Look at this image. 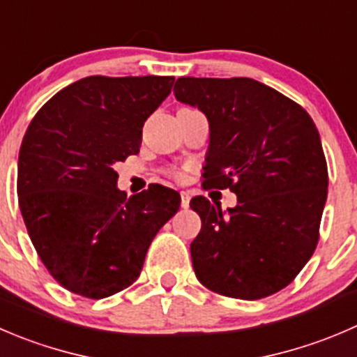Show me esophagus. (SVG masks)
<instances>
[{"instance_id":"1","label":"esophagus","mask_w":357,"mask_h":357,"mask_svg":"<svg viewBox=\"0 0 357 357\" xmlns=\"http://www.w3.org/2000/svg\"><path fill=\"white\" fill-rule=\"evenodd\" d=\"M181 195V207L183 209H188L190 206V193L188 192H181L179 193Z\"/></svg>"}]
</instances>
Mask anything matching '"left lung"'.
I'll return each instance as SVG.
<instances>
[{"label":"left lung","instance_id":"8db88e82","mask_svg":"<svg viewBox=\"0 0 357 357\" xmlns=\"http://www.w3.org/2000/svg\"><path fill=\"white\" fill-rule=\"evenodd\" d=\"M209 122L204 186L230 188L221 211L193 197L202 228L190 244L197 279L214 293L259 300L298 275L319 238L328 167L319 132L295 101L252 78H193L174 85Z\"/></svg>","mask_w":357,"mask_h":357}]
</instances>
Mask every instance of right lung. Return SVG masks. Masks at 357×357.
<instances>
[{
  "label": "right lung",
  "mask_w": 357,
  "mask_h": 357,
  "mask_svg": "<svg viewBox=\"0 0 357 357\" xmlns=\"http://www.w3.org/2000/svg\"><path fill=\"white\" fill-rule=\"evenodd\" d=\"M172 76H89L54 96L20 144L19 195L27 234L52 278L76 295L129 288L146 251L178 213L162 185L132 197L113 167L139 153L143 126L171 94Z\"/></svg>",
  "instance_id": "add662e5"
}]
</instances>
